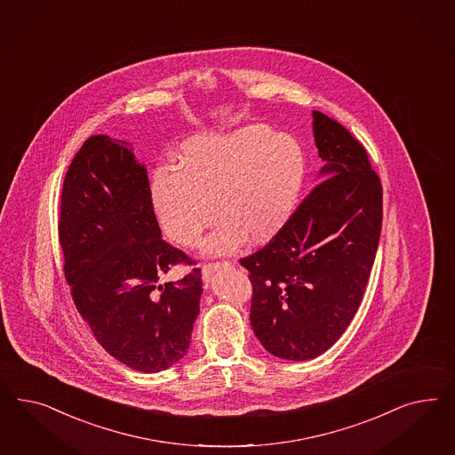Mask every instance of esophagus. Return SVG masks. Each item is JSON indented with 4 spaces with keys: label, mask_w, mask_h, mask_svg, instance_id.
I'll return each instance as SVG.
<instances>
[{
    "label": "esophagus",
    "mask_w": 455,
    "mask_h": 455,
    "mask_svg": "<svg viewBox=\"0 0 455 455\" xmlns=\"http://www.w3.org/2000/svg\"><path fill=\"white\" fill-rule=\"evenodd\" d=\"M228 263H205L204 267H202V275H204V280L205 282H210V278L212 275L215 274V272H219L221 267H227Z\"/></svg>",
    "instance_id": "esophagus-1"
}]
</instances>
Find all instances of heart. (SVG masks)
Returning <instances> with one entry per match:
<instances>
[{
  "label": "heart",
  "instance_id": "b5f03b06",
  "mask_svg": "<svg viewBox=\"0 0 455 455\" xmlns=\"http://www.w3.org/2000/svg\"><path fill=\"white\" fill-rule=\"evenodd\" d=\"M305 175L307 156L297 138L275 133L268 124H247L192 138L183 148L181 168L158 166L153 208L165 234L185 247L200 240L219 212L225 219L208 235L204 250L228 253L247 234L265 240L283 227Z\"/></svg>",
  "mask_w": 455,
  "mask_h": 455
}]
</instances>
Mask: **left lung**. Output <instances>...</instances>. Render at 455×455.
<instances>
[{"mask_svg": "<svg viewBox=\"0 0 455 455\" xmlns=\"http://www.w3.org/2000/svg\"><path fill=\"white\" fill-rule=\"evenodd\" d=\"M323 182L272 242L240 263L250 272V323L272 355H322L357 314L382 230V185L365 148L312 111Z\"/></svg>", "mask_w": 455, "mask_h": 455, "instance_id": "obj_1", "label": "left lung"}]
</instances>
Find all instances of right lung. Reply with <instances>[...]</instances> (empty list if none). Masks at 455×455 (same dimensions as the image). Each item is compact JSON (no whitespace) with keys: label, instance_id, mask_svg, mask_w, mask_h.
Returning <instances> with one entry per match:
<instances>
[{"label":"right lung","instance_id":"add662e5","mask_svg":"<svg viewBox=\"0 0 455 455\" xmlns=\"http://www.w3.org/2000/svg\"><path fill=\"white\" fill-rule=\"evenodd\" d=\"M58 230L75 305L111 357L155 373L187 355L202 274L158 282L193 262L162 238L147 166L130 143L107 135L83 143L65 177Z\"/></svg>","mask_w":455,"mask_h":455}]
</instances>
